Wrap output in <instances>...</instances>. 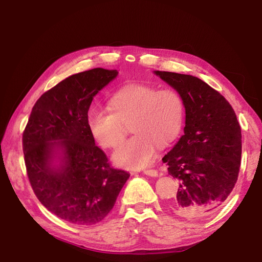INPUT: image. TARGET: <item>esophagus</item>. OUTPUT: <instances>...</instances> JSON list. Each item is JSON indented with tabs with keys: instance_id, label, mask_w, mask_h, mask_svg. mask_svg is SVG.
<instances>
[{
	"instance_id": "34e87169",
	"label": "esophagus",
	"mask_w": 262,
	"mask_h": 262,
	"mask_svg": "<svg viewBox=\"0 0 262 262\" xmlns=\"http://www.w3.org/2000/svg\"><path fill=\"white\" fill-rule=\"evenodd\" d=\"M144 173H145L146 176H151V177H158L159 176L158 170H155V169H146V170H144Z\"/></svg>"
}]
</instances>
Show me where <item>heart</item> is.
Masks as SVG:
<instances>
[{"label":"heart","mask_w":262,"mask_h":262,"mask_svg":"<svg viewBox=\"0 0 262 262\" xmlns=\"http://www.w3.org/2000/svg\"><path fill=\"white\" fill-rule=\"evenodd\" d=\"M111 110L92 109L88 126L92 136L104 148L116 147L124 140L128 125L134 136L116 149L115 162L126 168L138 169L152 162L157 145L165 146L180 133L185 102L176 90L130 84L113 94Z\"/></svg>","instance_id":"obj_1"}]
</instances>
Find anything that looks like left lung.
<instances>
[{
	"label": "left lung",
	"mask_w": 262,
	"mask_h": 262,
	"mask_svg": "<svg viewBox=\"0 0 262 262\" xmlns=\"http://www.w3.org/2000/svg\"><path fill=\"white\" fill-rule=\"evenodd\" d=\"M155 74L181 94L186 109L185 135L162 159L169 174L180 182L170 208L185 219L208 216L237 181L240 124L230 102L198 77L164 71Z\"/></svg>",
	"instance_id": "1"
}]
</instances>
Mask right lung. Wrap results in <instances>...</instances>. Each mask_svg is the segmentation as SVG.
Returning <instances> with one entry per match:
<instances>
[{
	"label": "right lung",
	"instance_id": "obj_1",
	"mask_svg": "<svg viewBox=\"0 0 262 262\" xmlns=\"http://www.w3.org/2000/svg\"><path fill=\"white\" fill-rule=\"evenodd\" d=\"M117 74L98 68L66 77L37 100L22 134L33 192L49 211L72 224L101 222L129 178L110 166L88 126L93 97ZM57 149L63 152V164L54 168Z\"/></svg>",
	"mask_w": 262,
	"mask_h": 262
}]
</instances>
